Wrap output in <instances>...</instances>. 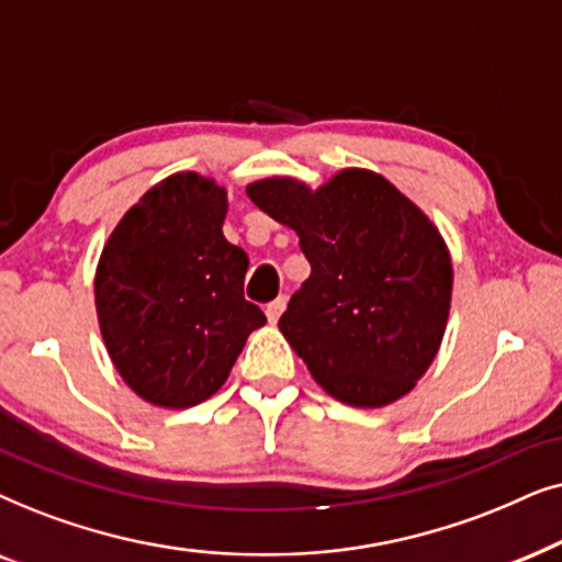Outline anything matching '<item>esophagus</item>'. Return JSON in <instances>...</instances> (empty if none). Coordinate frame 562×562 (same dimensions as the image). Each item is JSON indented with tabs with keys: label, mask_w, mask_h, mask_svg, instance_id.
Segmentation results:
<instances>
[{
	"label": "esophagus",
	"mask_w": 562,
	"mask_h": 562,
	"mask_svg": "<svg viewBox=\"0 0 562 562\" xmlns=\"http://www.w3.org/2000/svg\"><path fill=\"white\" fill-rule=\"evenodd\" d=\"M285 308H288V301H285V297H277V301H272V303H269L267 305V321H269V324H277V321H280V316H282V313H285Z\"/></svg>",
	"instance_id": "1"
}]
</instances>
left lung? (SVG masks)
Here are the masks:
<instances>
[{
	"label": "left lung",
	"instance_id": "1",
	"mask_svg": "<svg viewBox=\"0 0 562 562\" xmlns=\"http://www.w3.org/2000/svg\"><path fill=\"white\" fill-rule=\"evenodd\" d=\"M251 203L301 238L311 277L280 331L336 401L380 408L414 391L442 344L452 259L442 234L398 187L341 169L318 187L267 177Z\"/></svg>",
	"mask_w": 562,
	"mask_h": 562
}]
</instances>
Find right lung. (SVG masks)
I'll return each mask as SVG.
<instances>
[{"label":"right lung","instance_id":"1","mask_svg":"<svg viewBox=\"0 0 562 562\" xmlns=\"http://www.w3.org/2000/svg\"><path fill=\"white\" fill-rule=\"evenodd\" d=\"M226 213V187L177 171L120 218L97 261L104 347L125 385L154 406L211 398L267 324L244 301L249 257L223 236Z\"/></svg>","mask_w":562,"mask_h":562}]
</instances>
